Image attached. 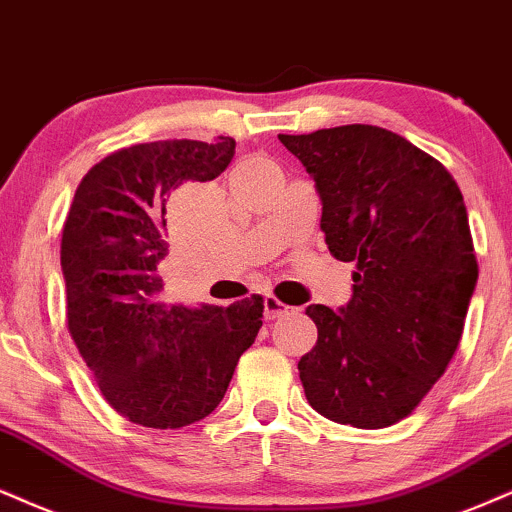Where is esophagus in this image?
<instances>
[{
	"mask_svg": "<svg viewBox=\"0 0 512 512\" xmlns=\"http://www.w3.org/2000/svg\"><path fill=\"white\" fill-rule=\"evenodd\" d=\"M289 313V306L282 304L280 299H275L273 294H268L266 299H263V315H266V320H275V318H282V315Z\"/></svg>",
	"mask_w": 512,
	"mask_h": 512,
	"instance_id": "34e87169",
	"label": "esophagus"
}]
</instances>
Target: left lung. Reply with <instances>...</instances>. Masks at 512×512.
Wrapping results in <instances>:
<instances>
[{
  "mask_svg": "<svg viewBox=\"0 0 512 512\" xmlns=\"http://www.w3.org/2000/svg\"><path fill=\"white\" fill-rule=\"evenodd\" d=\"M277 137L315 180L330 254L356 263L349 304L306 308L318 327L299 361L306 399L339 425L382 430L458 349L477 287L463 194L437 159L377 125Z\"/></svg>",
  "mask_w": 512,
  "mask_h": 512,
  "instance_id": "left-lung-1",
  "label": "left lung"
}]
</instances>
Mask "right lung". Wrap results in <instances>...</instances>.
<instances>
[{
    "instance_id": "obj_1",
    "label": "right lung",
    "mask_w": 512,
    "mask_h": 512,
    "mask_svg": "<svg viewBox=\"0 0 512 512\" xmlns=\"http://www.w3.org/2000/svg\"><path fill=\"white\" fill-rule=\"evenodd\" d=\"M235 140H163L113 151L75 189L61 237L68 330L104 399L130 422L178 430L223 401L263 325V299L227 308L166 306V204L218 178Z\"/></svg>"
}]
</instances>
